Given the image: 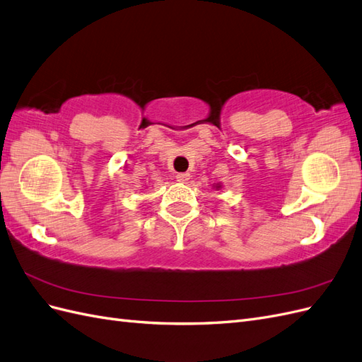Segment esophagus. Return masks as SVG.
<instances>
[{"label": "esophagus", "mask_w": 362, "mask_h": 362, "mask_svg": "<svg viewBox=\"0 0 362 362\" xmlns=\"http://www.w3.org/2000/svg\"><path fill=\"white\" fill-rule=\"evenodd\" d=\"M189 173H179L177 175H175V179H177V182H180V183H187L188 180H189Z\"/></svg>", "instance_id": "obj_1"}]
</instances>
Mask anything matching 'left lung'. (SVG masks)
<instances>
[{
    "instance_id": "1",
    "label": "left lung",
    "mask_w": 362,
    "mask_h": 362,
    "mask_svg": "<svg viewBox=\"0 0 362 362\" xmlns=\"http://www.w3.org/2000/svg\"><path fill=\"white\" fill-rule=\"evenodd\" d=\"M215 188H216V189H218V188H221V187H220V185H215Z\"/></svg>"
}]
</instances>
